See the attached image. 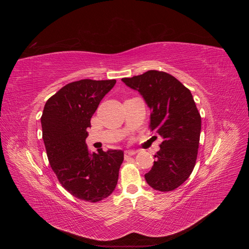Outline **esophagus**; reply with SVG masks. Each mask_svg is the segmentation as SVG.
I'll list each match as a JSON object with an SVG mask.
<instances>
[{
    "mask_svg": "<svg viewBox=\"0 0 249 249\" xmlns=\"http://www.w3.org/2000/svg\"><path fill=\"white\" fill-rule=\"evenodd\" d=\"M134 155H136V152H134V150H125L124 152V158H129Z\"/></svg>",
    "mask_w": 249,
    "mask_h": 249,
    "instance_id": "34e87169",
    "label": "esophagus"
}]
</instances>
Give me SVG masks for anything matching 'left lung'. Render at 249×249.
Returning <instances> with one entry per match:
<instances>
[{
  "mask_svg": "<svg viewBox=\"0 0 249 249\" xmlns=\"http://www.w3.org/2000/svg\"><path fill=\"white\" fill-rule=\"evenodd\" d=\"M122 80L145 100L152 109L150 132L163 138L157 160L144 176L146 182L158 191L175 190L190 177L197 158L201 117L191 91L165 71H148Z\"/></svg>",
  "mask_w": 249,
  "mask_h": 249,
  "instance_id": "8db88e82",
  "label": "left lung"
}]
</instances>
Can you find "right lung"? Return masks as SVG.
I'll return each mask as SVG.
<instances>
[{"instance_id": "right-lung-1", "label": "right lung", "mask_w": 249, "mask_h": 249, "mask_svg": "<svg viewBox=\"0 0 249 249\" xmlns=\"http://www.w3.org/2000/svg\"><path fill=\"white\" fill-rule=\"evenodd\" d=\"M116 80L84 79L69 83L52 95L41 115L42 139L59 183L72 196L96 202L114 191L124 152L88 149L90 119Z\"/></svg>"}]
</instances>
